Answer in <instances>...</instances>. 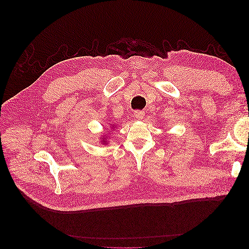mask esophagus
Segmentation results:
<instances>
[{
    "instance_id": "obj_1",
    "label": "esophagus",
    "mask_w": 249,
    "mask_h": 249,
    "mask_svg": "<svg viewBox=\"0 0 249 249\" xmlns=\"http://www.w3.org/2000/svg\"><path fill=\"white\" fill-rule=\"evenodd\" d=\"M135 116L138 120H143L144 116H145V112L143 110H137L135 111Z\"/></svg>"
}]
</instances>
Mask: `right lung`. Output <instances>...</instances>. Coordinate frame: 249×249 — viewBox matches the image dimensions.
<instances>
[{"instance_id":"add662e5","label":"right lung","mask_w":249,"mask_h":249,"mask_svg":"<svg viewBox=\"0 0 249 249\" xmlns=\"http://www.w3.org/2000/svg\"><path fill=\"white\" fill-rule=\"evenodd\" d=\"M106 138H107V137H106ZM106 138H105V139H102V143H103V144H105V143H106V140H107Z\"/></svg>"}]
</instances>
